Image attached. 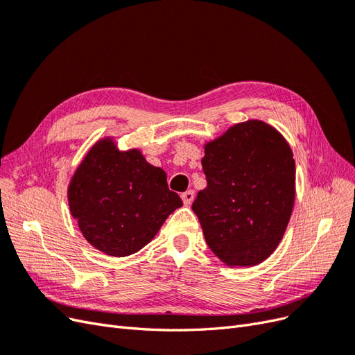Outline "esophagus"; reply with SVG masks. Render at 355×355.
Masks as SVG:
<instances>
[{"mask_svg": "<svg viewBox=\"0 0 355 355\" xmlns=\"http://www.w3.org/2000/svg\"><path fill=\"white\" fill-rule=\"evenodd\" d=\"M194 198H196V192L192 189H189V191H187V192H184V194H182V200H184L187 206H189V204L194 201Z\"/></svg>", "mask_w": 355, "mask_h": 355, "instance_id": "obj_1", "label": "esophagus"}]
</instances>
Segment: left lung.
<instances>
[{
	"label": "left lung",
	"instance_id": "1",
	"mask_svg": "<svg viewBox=\"0 0 355 355\" xmlns=\"http://www.w3.org/2000/svg\"><path fill=\"white\" fill-rule=\"evenodd\" d=\"M207 187L192 210L211 252L228 266L263 262L280 244L295 204L293 153L259 120L235 124L204 146Z\"/></svg>",
	"mask_w": 355,
	"mask_h": 355
}]
</instances>
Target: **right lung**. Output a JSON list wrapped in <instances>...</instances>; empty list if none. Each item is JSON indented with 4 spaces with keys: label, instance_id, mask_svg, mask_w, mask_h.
Wrapping results in <instances>:
<instances>
[{
    "label": "right lung",
    "instance_id": "add662e5",
    "mask_svg": "<svg viewBox=\"0 0 355 355\" xmlns=\"http://www.w3.org/2000/svg\"><path fill=\"white\" fill-rule=\"evenodd\" d=\"M68 202L84 239L115 257L141 250L182 206L163 168L149 164L139 149L120 151L111 137L83 158L69 182Z\"/></svg>",
    "mask_w": 355,
    "mask_h": 355
}]
</instances>
